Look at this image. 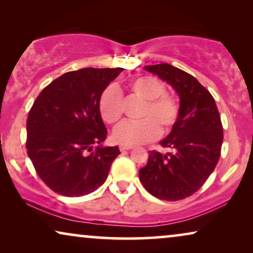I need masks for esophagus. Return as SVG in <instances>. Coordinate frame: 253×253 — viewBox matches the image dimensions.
Wrapping results in <instances>:
<instances>
[{
	"mask_svg": "<svg viewBox=\"0 0 253 253\" xmlns=\"http://www.w3.org/2000/svg\"><path fill=\"white\" fill-rule=\"evenodd\" d=\"M132 146H129V145H120V151H127L131 150Z\"/></svg>",
	"mask_w": 253,
	"mask_h": 253,
	"instance_id": "34e87169",
	"label": "esophagus"
}]
</instances>
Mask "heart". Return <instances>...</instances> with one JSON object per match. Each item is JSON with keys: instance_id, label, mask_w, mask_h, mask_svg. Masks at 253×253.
Masks as SVG:
<instances>
[{"instance_id": "b5f03b06", "label": "heart", "mask_w": 253, "mask_h": 253, "mask_svg": "<svg viewBox=\"0 0 253 253\" xmlns=\"http://www.w3.org/2000/svg\"><path fill=\"white\" fill-rule=\"evenodd\" d=\"M130 95L144 101L138 122H123L115 127L113 138L122 145H139L153 140L159 132L167 134L177 123L179 102L166 92L164 83L152 76H138L127 83ZM99 112L102 120L115 124L122 119L124 103L122 93L115 86L103 91L99 100Z\"/></svg>"}]
</instances>
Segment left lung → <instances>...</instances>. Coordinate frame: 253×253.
Wrapping results in <instances>:
<instances>
[{"instance_id":"8db88e82","label":"left lung","mask_w":253,"mask_h":253,"mask_svg":"<svg viewBox=\"0 0 253 253\" xmlns=\"http://www.w3.org/2000/svg\"><path fill=\"white\" fill-rule=\"evenodd\" d=\"M144 69L170 84L181 105L177 123L160 141L169 152H148L147 165L139 170L140 182L159 199H184L202 188L220 159L223 127L219 110L209 89L188 72L168 63Z\"/></svg>"}]
</instances>
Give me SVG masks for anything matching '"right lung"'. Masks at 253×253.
<instances>
[{"mask_svg":"<svg viewBox=\"0 0 253 253\" xmlns=\"http://www.w3.org/2000/svg\"><path fill=\"white\" fill-rule=\"evenodd\" d=\"M123 68H84L62 75L34 101L26 121L27 154L44 184L65 197L95 191L120 154L96 147L107 137L99 112L102 92Z\"/></svg>","mask_w":253,"mask_h":253,"instance_id":"add662e5","label":"right lung"}]
</instances>
